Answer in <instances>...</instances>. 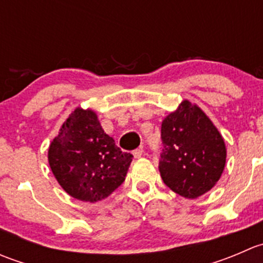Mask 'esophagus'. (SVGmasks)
Instances as JSON below:
<instances>
[{"label":"esophagus","mask_w":263,"mask_h":263,"mask_svg":"<svg viewBox=\"0 0 263 263\" xmlns=\"http://www.w3.org/2000/svg\"><path fill=\"white\" fill-rule=\"evenodd\" d=\"M132 154H134V158H135V159H139V158H141V156H142V154H144V148H142V147H140V148H136V150H135L134 153H132Z\"/></svg>","instance_id":"34e87169"}]
</instances>
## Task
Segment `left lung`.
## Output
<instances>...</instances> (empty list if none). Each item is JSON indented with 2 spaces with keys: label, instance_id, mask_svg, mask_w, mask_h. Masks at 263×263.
Listing matches in <instances>:
<instances>
[{
  "label": "left lung",
  "instance_id": "left-lung-1",
  "mask_svg": "<svg viewBox=\"0 0 263 263\" xmlns=\"http://www.w3.org/2000/svg\"><path fill=\"white\" fill-rule=\"evenodd\" d=\"M161 140L159 172L173 192L192 200L216 184L225 168L227 147L197 104L185 99L169 113L161 122Z\"/></svg>",
  "mask_w": 263,
  "mask_h": 263
}]
</instances>
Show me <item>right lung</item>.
<instances>
[{"mask_svg": "<svg viewBox=\"0 0 263 263\" xmlns=\"http://www.w3.org/2000/svg\"><path fill=\"white\" fill-rule=\"evenodd\" d=\"M134 156L117 147L97 113L78 107L63 122L48 148V163L61 187L76 200L107 198L126 178Z\"/></svg>", "mask_w": 263, "mask_h": 263, "instance_id": "obj_1", "label": "right lung"}]
</instances>
